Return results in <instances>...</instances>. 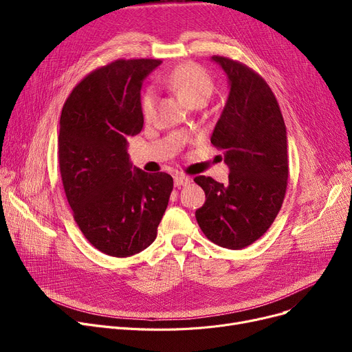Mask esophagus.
Instances as JSON below:
<instances>
[{"label": "esophagus", "instance_id": "obj_1", "mask_svg": "<svg viewBox=\"0 0 352 352\" xmlns=\"http://www.w3.org/2000/svg\"><path fill=\"white\" fill-rule=\"evenodd\" d=\"M174 184H175V187H184V186H187V184H190V178L187 175L178 174L174 177Z\"/></svg>", "mask_w": 352, "mask_h": 352}]
</instances>
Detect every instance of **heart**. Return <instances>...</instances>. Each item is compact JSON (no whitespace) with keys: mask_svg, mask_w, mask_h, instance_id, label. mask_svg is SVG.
<instances>
[{"mask_svg":"<svg viewBox=\"0 0 352 352\" xmlns=\"http://www.w3.org/2000/svg\"><path fill=\"white\" fill-rule=\"evenodd\" d=\"M164 84L175 91L178 97L194 107L199 102H206L210 100L214 91V82L208 72L202 69L197 64H184L173 69L168 76L164 77ZM155 91L153 88L146 89L141 100L142 114L145 118H151L155 107Z\"/></svg>","mask_w":352,"mask_h":352,"instance_id":"1","label":"heart"}]
</instances>
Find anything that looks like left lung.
I'll list each match as a JSON object with an SVG mask.
<instances>
[{
    "mask_svg": "<svg viewBox=\"0 0 352 352\" xmlns=\"http://www.w3.org/2000/svg\"><path fill=\"white\" fill-rule=\"evenodd\" d=\"M228 77V98L211 135L224 151L228 182L199 175L206 192L197 223L214 244L241 250L264 235L280 212L287 190V128L274 92L247 65L214 55Z\"/></svg>",
    "mask_w": 352,
    "mask_h": 352,
    "instance_id": "obj_1",
    "label": "left lung"
}]
</instances>
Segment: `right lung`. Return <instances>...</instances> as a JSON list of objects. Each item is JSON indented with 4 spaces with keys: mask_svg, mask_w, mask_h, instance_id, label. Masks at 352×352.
I'll return each mask as SVG.
<instances>
[{
    "mask_svg": "<svg viewBox=\"0 0 352 352\" xmlns=\"http://www.w3.org/2000/svg\"><path fill=\"white\" fill-rule=\"evenodd\" d=\"M160 60H117L92 71L67 98L58 162L74 219L92 247L125 258L150 247L168 206L170 174L133 166L128 138L141 133V87Z\"/></svg>",
    "mask_w": 352,
    "mask_h": 352,
    "instance_id": "add662e5",
    "label": "right lung"
}]
</instances>
